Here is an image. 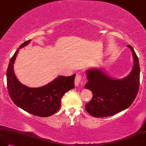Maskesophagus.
Here are the masks:
<instances>
[{
  "instance_id": "obj_1",
  "label": "esophagus",
  "mask_w": 146,
  "mask_h": 146,
  "mask_svg": "<svg viewBox=\"0 0 146 146\" xmlns=\"http://www.w3.org/2000/svg\"><path fill=\"white\" fill-rule=\"evenodd\" d=\"M81 82H82V76L80 75H77L75 80V85L76 86H78Z\"/></svg>"
}]
</instances>
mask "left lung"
Returning a JSON list of instances; mask_svg holds the SVG:
<instances>
[{
    "instance_id": "1",
    "label": "left lung",
    "mask_w": 146,
    "mask_h": 146,
    "mask_svg": "<svg viewBox=\"0 0 146 146\" xmlns=\"http://www.w3.org/2000/svg\"><path fill=\"white\" fill-rule=\"evenodd\" d=\"M132 69L127 76L117 79L107 75L102 68L86 70V89L92 91V100L85 105L87 112L95 117L111 116L125 110L134 101L139 88L140 67L138 58L131 46Z\"/></svg>"
}]
</instances>
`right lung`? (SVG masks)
<instances>
[{"instance_id":"obj_1","label":"right lung","mask_w":146,"mask_h":146,"mask_svg":"<svg viewBox=\"0 0 146 146\" xmlns=\"http://www.w3.org/2000/svg\"><path fill=\"white\" fill-rule=\"evenodd\" d=\"M31 40L23 43L9 61L7 70L9 94L12 102L34 115L47 117L55 113L61 107V100L66 92L74 88L75 74L69 76H58L52 82L38 88H30L19 81L14 71V64L19 49Z\"/></svg>"}]
</instances>
